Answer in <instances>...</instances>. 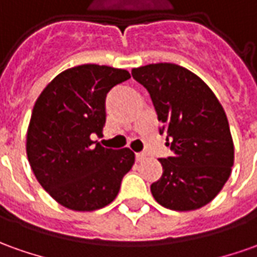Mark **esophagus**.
Returning <instances> with one entry per match:
<instances>
[{
    "label": "esophagus",
    "mask_w": 257,
    "mask_h": 257,
    "mask_svg": "<svg viewBox=\"0 0 257 257\" xmlns=\"http://www.w3.org/2000/svg\"><path fill=\"white\" fill-rule=\"evenodd\" d=\"M146 158H148V155H146L145 152H139V153H136V160H138V162H143Z\"/></svg>",
    "instance_id": "obj_1"
}]
</instances>
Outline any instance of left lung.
<instances>
[{"instance_id": "left-lung-1", "label": "left lung", "mask_w": 257, "mask_h": 257, "mask_svg": "<svg viewBox=\"0 0 257 257\" xmlns=\"http://www.w3.org/2000/svg\"><path fill=\"white\" fill-rule=\"evenodd\" d=\"M132 76L149 91L173 152L159 159L160 180L152 195L165 208L193 211L215 198L233 166V141L224 108L198 76L173 63L132 69Z\"/></svg>"}]
</instances>
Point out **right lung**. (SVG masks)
<instances>
[{"instance_id":"right-lung-1","label":"right lung","mask_w":257,"mask_h":257,"mask_svg":"<svg viewBox=\"0 0 257 257\" xmlns=\"http://www.w3.org/2000/svg\"><path fill=\"white\" fill-rule=\"evenodd\" d=\"M129 71L81 64L57 74L38 97L26 132V155L36 180L59 204L94 211L114 201L135 153L95 143L105 123V97Z\"/></svg>"}]
</instances>
